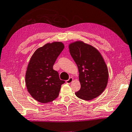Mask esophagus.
Wrapping results in <instances>:
<instances>
[{
	"mask_svg": "<svg viewBox=\"0 0 132 132\" xmlns=\"http://www.w3.org/2000/svg\"><path fill=\"white\" fill-rule=\"evenodd\" d=\"M72 81H73V78L70 77L68 80L66 81V83H67V84H70V83H71Z\"/></svg>",
	"mask_w": 132,
	"mask_h": 132,
	"instance_id": "1",
	"label": "esophagus"
}]
</instances>
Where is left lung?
<instances>
[{
    "label": "left lung",
    "mask_w": 132,
    "mask_h": 132,
    "mask_svg": "<svg viewBox=\"0 0 132 132\" xmlns=\"http://www.w3.org/2000/svg\"><path fill=\"white\" fill-rule=\"evenodd\" d=\"M71 55L78 67L81 88L76 96L84 100L96 98L106 88L108 68L100 52L94 46L77 40L69 44Z\"/></svg>",
    "instance_id": "8db88e82"
}]
</instances>
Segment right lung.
Segmentation results:
<instances>
[{
	"mask_svg": "<svg viewBox=\"0 0 132 132\" xmlns=\"http://www.w3.org/2000/svg\"><path fill=\"white\" fill-rule=\"evenodd\" d=\"M64 48L61 42L47 43L38 48L30 59L25 74L26 88L31 96L40 103L51 102L57 98L65 82L53 69Z\"/></svg>",
	"mask_w": 132,
	"mask_h": 132,
	"instance_id": "1",
	"label": "right lung"
}]
</instances>
